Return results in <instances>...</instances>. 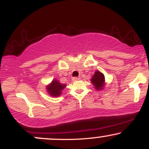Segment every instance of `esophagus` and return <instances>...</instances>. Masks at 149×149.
<instances>
[{
	"label": "esophagus",
	"instance_id": "esophagus-1",
	"mask_svg": "<svg viewBox=\"0 0 149 149\" xmlns=\"http://www.w3.org/2000/svg\"><path fill=\"white\" fill-rule=\"evenodd\" d=\"M80 79V78H79V77H73V81H77V80H78Z\"/></svg>",
	"mask_w": 149,
	"mask_h": 149
}]
</instances>
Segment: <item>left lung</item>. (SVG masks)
Returning a JSON list of instances; mask_svg holds the SVG:
<instances>
[{
  "label": "left lung",
  "instance_id": "left-lung-1",
  "mask_svg": "<svg viewBox=\"0 0 149 149\" xmlns=\"http://www.w3.org/2000/svg\"><path fill=\"white\" fill-rule=\"evenodd\" d=\"M91 81L92 84L95 85L96 90H101L104 88V76L102 73L97 71L95 73L93 77L92 78Z\"/></svg>",
  "mask_w": 149,
  "mask_h": 149
}]
</instances>
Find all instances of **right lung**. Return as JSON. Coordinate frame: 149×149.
<instances>
[{"label": "right lung", "instance_id": "add662e5", "mask_svg": "<svg viewBox=\"0 0 149 149\" xmlns=\"http://www.w3.org/2000/svg\"><path fill=\"white\" fill-rule=\"evenodd\" d=\"M65 87H66V85L61 84L58 80H52V83L47 87V90L51 96L57 97L61 95V90Z\"/></svg>", "mask_w": 149, "mask_h": 149}]
</instances>
